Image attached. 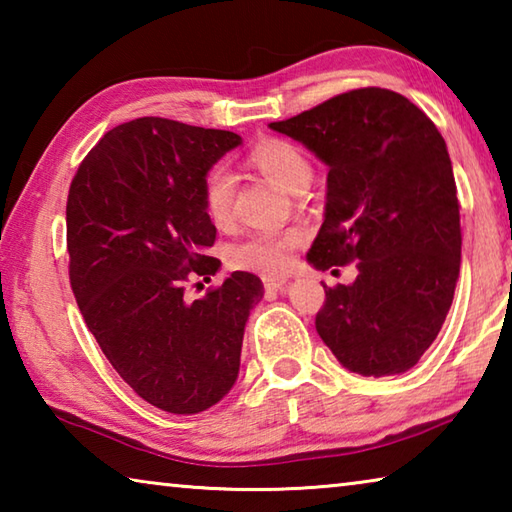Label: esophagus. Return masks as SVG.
I'll use <instances>...</instances> for the list:
<instances>
[{
    "label": "esophagus",
    "instance_id": "34e87169",
    "mask_svg": "<svg viewBox=\"0 0 512 512\" xmlns=\"http://www.w3.org/2000/svg\"><path fill=\"white\" fill-rule=\"evenodd\" d=\"M262 282H264L266 291H282L284 287H287L289 280L284 275H266V277H262Z\"/></svg>",
    "mask_w": 512,
    "mask_h": 512
}]
</instances>
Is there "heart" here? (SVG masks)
<instances>
[{"instance_id":"1","label":"heart","mask_w":512,"mask_h":512,"mask_svg":"<svg viewBox=\"0 0 512 512\" xmlns=\"http://www.w3.org/2000/svg\"><path fill=\"white\" fill-rule=\"evenodd\" d=\"M250 162L277 187L296 192L309 185L311 162L302 149L287 140H266L250 153ZM235 178L225 167L207 171L203 180V210L214 225H225L232 216ZM300 230H262L228 248L230 266L255 273H280L289 268L293 248L300 244Z\"/></svg>"}]
</instances>
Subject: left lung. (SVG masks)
Returning <instances> with one entry per match:
<instances>
[{"label": "left lung", "mask_w": 512, "mask_h": 512, "mask_svg": "<svg viewBox=\"0 0 512 512\" xmlns=\"http://www.w3.org/2000/svg\"><path fill=\"white\" fill-rule=\"evenodd\" d=\"M268 128L327 164L325 221L307 262L357 264L325 287L320 339L363 377L400 375L443 327L461 271L452 160L433 121L402 94L361 88Z\"/></svg>", "instance_id": "1"}]
</instances>
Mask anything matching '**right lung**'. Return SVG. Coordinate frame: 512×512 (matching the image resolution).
Listing matches in <instances>:
<instances>
[{
	"label": "right lung",
	"mask_w": 512,
	"mask_h": 512,
	"mask_svg": "<svg viewBox=\"0 0 512 512\" xmlns=\"http://www.w3.org/2000/svg\"><path fill=\"white\" fill-rule=\"evenodd\" d=\"M241 137L142 117L85 155L67 196L69 282L85 325L133 391L192 415L221 402L239 375L246 320L264 284L235 271L189 300V277L221 268L203 180Z\"/></svg>",
	"instance_id": "1"
}]
</instances>
